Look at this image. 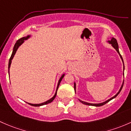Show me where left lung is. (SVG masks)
<instances>
[{
    "mask_svg": "<svg viewBox=\"0 0 131 131\" xmlns=\"http://www.w3.org/2000/svg\"><path fill=\"white\" fill-rule=\"evenodd\" d=\"M108 42L110 43L112 45V47H114V48H115L116 50H117V52H118V54H119V56H121V59H122V62H123V59H122V56H121V53H120V52H119V50H118V43H117V40H116L115 38H111V40L108 41ZM123 63H124V62H123ZM123 85H124V82H123V83H122V86H121V89H120V90H119L118 92L116 94V95L114 96H113L112 98H110V99L108 100H106V102H103V103H96V104H94V103H87V102H83V101L80 100H79L80 101V102H81L82 103H83V104H84V105H92V106H102V105H103L106 104V103H108V102L109 101L111 100H112V99H114V98H115V97L117 96L118 95V94H119V93L121 92V90H122V87H123ZM74 90H75V83H74Z\"/></svg>",
    "mask_w": 131,
    "mask_h": 131,
    "instance_id": "1",
    "label": "left lung"
}]
</instances>
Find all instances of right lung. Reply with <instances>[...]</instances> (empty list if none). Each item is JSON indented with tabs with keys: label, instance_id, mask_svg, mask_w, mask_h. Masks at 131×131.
Returning <instances> with one entry per match:
<instances>
[{
	"label": "right lung",
	"instance_id": "obj_1",
	"mask_svg": "<svg viewBox=\"0 0 131 131\" xmlns=\"http://www.w3.org/2000/svg\"><path fill=\"white\" fill-rule=\"evenodd\" d=\"M29 37H30V36H29V35H28V36H25V37H23V38H21L19 39V40H17V41H16L15 45H14V48H13V53H12V55H11V56H10V59H9V66H8V69H9V68H10V64H11L12 60H13V57H14V55H15L16 51H17V48H18L19 47V46L21 45V44H22L24 42V41H25V40H27V39H28V38H29ZM64 74H63L61 76V78H60V79H59V83H58V84H57V90H56V93H55L54 96H53L52 97V98H51V99L48 100H47V102H44V103H40V104H31V103H28V104H29V105H31V106H42V105H47V104H48V103H51V102H52V101H53V100L55 99V98H56V95H57V91L58 88H59V84H60V82H61V81H62V78H64Z\"/></svg>",
	"mask_w": 131,
	"mask_h": 131
}]
</instances>
